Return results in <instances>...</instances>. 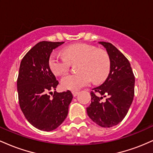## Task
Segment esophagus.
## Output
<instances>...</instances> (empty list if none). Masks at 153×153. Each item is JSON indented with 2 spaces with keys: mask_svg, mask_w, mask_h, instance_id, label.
<instances>
[{
  "mask_svg": "<svg viewBox=\"0 0 153 153\" xmlns=\"http://www.w3.org/2000/svg\"><path fill=\"white\" fill-rule=\"evenodd\" d=\"M73 96H74V97H75V96H78V94H79V93L78 92V91H73Z\"/></svg>",
  "mask_w": 153,
  "mask_h": 153,
  "instance_id": "obj_1",
  "label": "esophagus"
}]
</instances>
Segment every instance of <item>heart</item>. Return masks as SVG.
<instances>
[{
	"mask_svg": "<svg viewBox=\"0 0 153 153\" xmlns=\"http://www.w3.org/2000/svg\"><path fill=\"white\" fill-rule=\"evenodd\" d=\"M65 57L52 53L49 59V65L54 74H64L71 63L78 62L76 74H68L61 79V85L66 90L78 91L93 81L99 82L109 74L111 62L106 52L97 50L96 47L86 44H75L64 48Z\"/></svg>",
	"mask_w": 153,
	"mask_h": 153,
	"instance_id": "heart-1",
	"label": "heart"
}]
</instances>
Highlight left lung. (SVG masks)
Masks as SVG:
<instances>
[{"label":"left lung","mask_w":153,"mask_h":153,"mask_svg":"<svg viewBox=\"0 0 153 153\" xmlns=\"http://www.w3.org/2000/svg\"><path fill=\"white\" fill-rule=\"evenodd\" d=\"M110 58L111 68L103 84L91 91L86 108L92 121L102 127L118 124L127 115L134 94V76L129 60L112 44L99 42ZM104 97L106 99L103 100Z\"/></svg>","instance_id":"obj_1"}]
</instances>
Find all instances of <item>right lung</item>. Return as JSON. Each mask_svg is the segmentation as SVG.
Listing matches in <instances>:
<instances>
[{"label": "right lung", "mask_w": 153, "mask_h": 153, "mask_svg": "<svg viewBox=\"0 0 153 153\" xmlns=\"http://www.w3.org/2000/svg\"><path fill=\"white\" fill-rule=\"evenodd\" d=\"M63 43H37L23 57L19 68L17 91L20 108L28 122L42 131L54 130L64 122L73 98L70 91H54L52 97L48 94L52 89L56 90L59 83L51 71L49 59L52 50Z\"/></svg>", "instance_id": "obj_1"}]
</instances>
